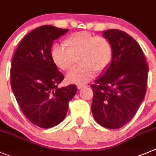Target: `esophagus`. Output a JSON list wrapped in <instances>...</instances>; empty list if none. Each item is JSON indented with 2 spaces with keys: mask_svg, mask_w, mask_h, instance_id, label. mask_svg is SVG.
Here are the masks:
<instances>
[{
  "mask_svg": "<svg viewBox=\"0 0 156 156\" xmlns=\"http://www.w3.org/2000/svg\"><path fill=\"white\" fill-rule=\"evenodd\" d=\"M85 87H86L85 85H78V86H77V88H78V89H81V88H85Z\"/></svg>",
  "mask_w": 156,
  "mask_h": 156,
  "instance_id": "esophagus-1",
  "label": "esophagus"
}]
</instances>
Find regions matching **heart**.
I'll return each mask as SVG.
<instances>
[{"label":"heart","mask_w":156,"mask_h":156,"mask_svg":"<svg viewBox=\"0 0 156 156\" xmlns=\"http://www.w3.org/2000/svg\"><path fill=\"white\" fill-rule=\"evenodd\" d=\"M66 49L54 46L52 60L57 68L69 72L79 61L81 65L67 77L71 83L84 84L109 68L113 60V44L107 38L82 31L73 33L64 41Z\"/></svg>","instance_id":"heart-1"}]
</instances>
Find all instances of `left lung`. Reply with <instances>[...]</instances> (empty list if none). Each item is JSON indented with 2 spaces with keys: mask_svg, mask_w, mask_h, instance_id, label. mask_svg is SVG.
<instances>
[{
  "mask_svg": "<svg viewBox=\"0 0 156 156\" xmlns=\"http://www.w3.org/2000/svg\"><path fill=\"white\" fill-rule=\"evenodd\" d=\"M113 57L106 72L91 85L92 112L99 124L119 129L134 116L146 93L148 65L139 44L125 32L108 29Z\"/></svg>",
  "mask_w": 156,
  "mask_h": 156,
  "instance_id": "left-lung-1",
  "label": "left lung"
}]
</instances>
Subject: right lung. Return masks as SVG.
Listing matches in <instances>:
<instances>
[{
	"label": "right lung",
	"instance_id": "1",
	"mask_svg": "<svg viewBox=\"0 0 156 156\" xmlns=\"http://www.w3.org/2000/svg\"><path fill=\"white\" fill-rule=\"evenodd\" d=\"M50 25L40 26L22 39L14 54L11 86L22 113L35 125L50 128L63 121L75 85L57 88L64 76L51 57L54 40L68 32Z\"/></svg>",
	"mask_w": 156,
	"mask_h": 156
}]
</instances>
